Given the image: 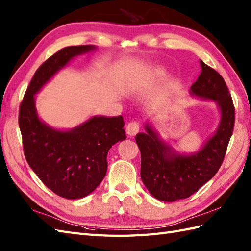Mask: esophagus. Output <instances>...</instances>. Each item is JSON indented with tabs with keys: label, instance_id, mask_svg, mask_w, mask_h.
<instances>
[{
	"label": "esophagus",
	"instance_id": "obj_1",
	"mask_svg": "<svg viewBox=\"0 0 251 251\" xmlns=\"http://www.w3.org/2000/svg\"><path fill=\"white\" fill-rule=\"evenodd\" d=\"M139 129H140V124H139V122H137V121L129 122V123L127 124V127H126V131L128 133V136H130V137L136 136L138 131H139Z\"/></svg>",
	"mask_w": 251,
	"mask_h": 251
}]
</instances>
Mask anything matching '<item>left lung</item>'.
I'll use <instances>...</instances> for the list:
<instances>
[{
	"label": "left lung",
	"instance_id": "1",
	"mask_svg": "<svg viewBox=\"0 0 251 251\" xmlns=\"http://www.w3.org/2000/svg\"><path fill=\"white\" fill-rule=\"evenodd\" d=\"M201 74L191 85V94L212 99L220 108L218 130L195 155H179L161 142L150 125L138 133L136 142L141 153V179L156 199L173 202L199 190L217 173L223 164L235 122V108L224 78L200 61Z\"/></svg>",
	"mask_w": 251,
	"mask_h": 251
}]
</instances>
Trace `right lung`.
Listing matches in <instances>:
<instances>
[{
  "label": "right lung",
  "mask_w": 251,
  "mask_h": 251,
  "mask_svg": "<svg viewBox=\"0 0 251 251\" xmlns=\"http://www.w3.org/2000/svg\"><path fill=\"white\" fill-rule=\"evenodd\" d=\"M91 45L65 47L35 72L19 108V127L27 164L57 196L80 199L106 176L110 148L126 139L123 116H94L69 131L52 129L38 119L34 95L74 56L94 50Z\"/></svg>",
  "instance_id": "add662e5"
}]
</instances>
